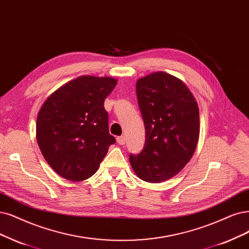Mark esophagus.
Listing matches in <instances>:
<instances>
[{"label": "esophagus", "mask_w": 249, "mask_h": 249, "mask_svg": "<svg viewBox=\"0 0 249 249\" xmlns=\"http://www.w3.org/2000/svg\"><path fill=\"white\" fill-rule=\"evenodd\" d=\"M117 142H118L119 144H121V145L125 144V142H126V139H125V136H124V135L118 136V137H117Z\"/></svg>", "instance_id": "34e87169"}]
</instances>
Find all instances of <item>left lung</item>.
Segmentation results:
<instances>
[{
  "mask_svg": "<svg viewBox=\"0 0 249 249\" xmlns=\"http://www.w3.org/2000/svg\"><path fill=\"white\" fill-rule=\"evenodd\" d=\"M137 103L145 127V144L130 155L131 167L141 179L161 182L186 166L200 133L197 101L178 78L156 71L136 82Z\"/></svg>",
  "mask_w": 249,
  "mask_h": 249,
  "instance_id": "left-lung-1",
  "label": "left lung"
}]
</instances>
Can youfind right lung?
<instances>
[{
  "label": "right lung",
  "instance_id": "obj_1",
  "mask_svg": "<svg viewBox=\"0 0 249 249\" xmlns=\"http://www.w3.org/2000/svg\"><path fill=\"white\" fill-rule=\"evenodd\" d=\"M117 85L110 77L81 76L45 100L36 136L45 160L61 178L81 181L97 171L110 144L107 96Z\"/></svg>",
  "mask_w": 249,
  "mask_h": 249
}]
</instances>
